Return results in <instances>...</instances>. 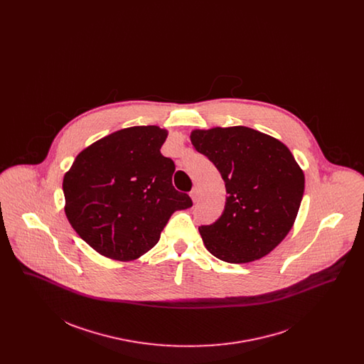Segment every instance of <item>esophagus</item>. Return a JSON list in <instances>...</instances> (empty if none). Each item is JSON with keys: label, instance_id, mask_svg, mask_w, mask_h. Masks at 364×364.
I'll list each match as a JSON object with an SVG mask.
<instances>
[{"label": "esophagus", "instance_id": "obj_1", "mask_svg": "<svg viewBox=\"0 0 364 364\" xmlns=\"http://www.w3.org/2000/svg\"><path fill=\"white\" fill-rule=\"evenodd\" d=\"M190 195L193 203H196L199 200V191H198V188H193V190L191 191Z\"/></svg>", "mask_w": 364, "mask_h": 364}]
</instances>
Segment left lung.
<instances>
[{"label":"left lung","mask_w":364,"mask_h":364,"mask_svg":"<svg viewBox=\"0 0 364 364\" xmlns=\"http://www.w3.org/2000/svg\"><path fill=\"white\" fill-rule=\"evenodd\" d=\"M191 141L225 181L223 215L199 226L208 252L247 263L272 252L292 229L304 192V173L278 139L248 127L193 129Z\"/></svg>","instance_id":"1"}]
</instances>
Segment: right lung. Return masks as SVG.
<instances>
[{"label": "right lung", "mask_w": 364, "mask_h": 364, "mask_svg": "<svg viewBox=\"0 0 364 364\" xmlns=\"http://www.w3.org/2000/svg\"><path fill=\"white\" fill-rule=\"evenodd\" d=\"M168 131L129 127L82 150L64 174L65 215L98 254L129 262L156 245L176 210L192 206L174 190V162L161 154Z\"/></svg>", "instance_id": "right-lung-1"}]
</instances>
